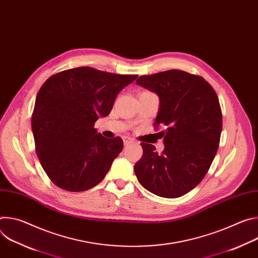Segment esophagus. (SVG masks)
Listing matches in <instances>:
<instances>
[{
  "label": "esophagus",
  "instance_id": "esophagus-1",
  "mask_svg": "<svg viewBox=\"0 0 258 258\" xmlns=\"http://www.w3.org/2000/svg\"><path fill=\"white\" fill-rule=\"evenodd\" d=\"M122 140H123V143H124V145H125V146H126V145H130V144L135 143L134 139H132V138H130V137H126V136L122 137Z\"/></svg>",
  "mask_w": 258,
  "mask_h": 258
}]
</instances>
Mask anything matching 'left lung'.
<instances>
[{
  "instance_id": "obj_1",
  "label": "left lung",
  "mask_w": 258,
  "mask_h": 258,
  "mask_svg": "<svg viewBox=\"0 0 258 258\" xmlns=\"http://www.w3.org/2000/svg\"><path fill=\"white\" fill-rule=\"evenodd\" d=\"M140 85L159 97L154 127L164 150L159 154L151 144L141 143L142 158L135 164L141 185L164 198H177L193 190L207 173L217 152L223 115L217 95L200 76L171 69L142 76Z\"/></svg>"
}]
</instances>
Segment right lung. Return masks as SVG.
<instances>
[{
    "instance_id": "right-lung-1",
    "label": "right lung",
    "mask_w": 258,
    "mask_h": 258,
    "mask_svg": "<svg viewBox=\"0 0 258 258\" xmlns=\"http://www.w3.org/2000/svg\"><path fill=\"white\" fill-rule=\"evenodd\" d=\"M138 78L93 67L51 76L36 95L31 115L35 152L53 183L65 191L89 190L105 177L123 148L94 127L112 110L118 93Z\"/></svg>"
}]
</instances>
